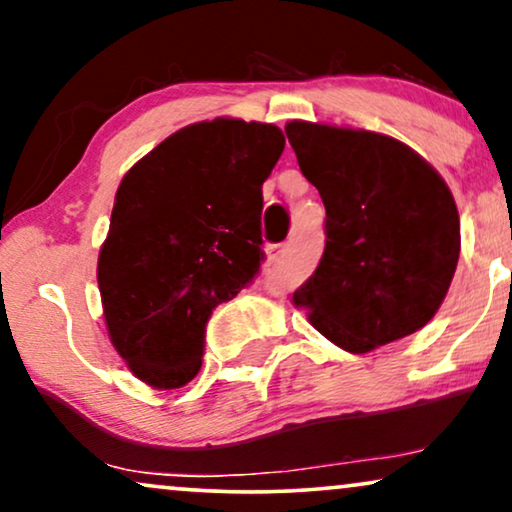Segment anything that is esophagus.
<instances>
[{"instance_id":"34e87169","label":"esophagus","mask_w":512,"mask_h":512,"mask_svg":"<svg viewBox=\"0 0 512 512\" xmlns=\"http://www.w3.org/2000/svg\"><path fill=\"white\" fill-rule=\"evenodd\" d=\"M285 252H288V245H281V248H274L269 252V262H276L278 257H283Z\"/></svg>"}]
</instances>
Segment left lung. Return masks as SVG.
<instances>
[{
  "label": "left lung",
  "instance_id": "8db88e82",
  "mask_svg": "<svg viewBox=\"0 0 512 512\" xmlns=\"http://www.w3.org/2000/svg\"><path fill=\"white\" fill-rule=\"evenodd\" d=\"M297 163L325 206V252L292 304L320 335L370 353L438 313L461 250L442 175L391 135L313 121L285 124Z\"/></svg>",
  "mask_w": 512,
  "mask_h": 512
}]
</instances>
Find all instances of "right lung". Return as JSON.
I'll return each instance as SVG.
<instances>
[{"mask_svg":"<svg viewBox=\"0 0 512 512\" xmlns=\"http://www.w3.org/2000/svg\"><path fill=\"white\" fill-rule=\"evenodd\" d=\"M285 147L262 121H196L121 177L98 255L107 335L133 377L156 391L201 370L217 304L262 262V185Z\"/></svg>","mask_w":512,"mask_h":512,"instance_id":"right-lung-1","label":"right lung"}]
</instances>
